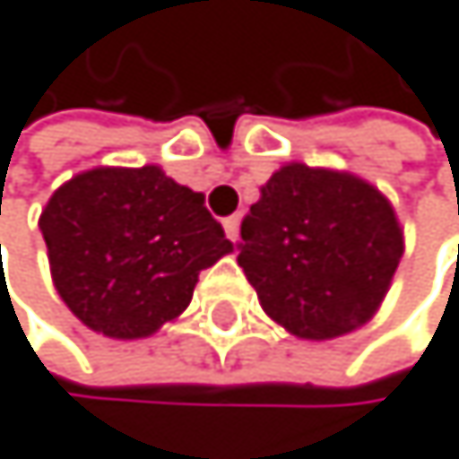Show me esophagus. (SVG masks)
<instances>
[{
  "label": "esophagus",
  "instance_id": "obj_1",
  "mask_svg": "<svg viewBox=\"0 0 459 459\" xmlns=\"http://www.w3.org/2000/svg\"><path fill=\"white\" fill-rule=\"evenodd\" d=\"M238 224H241V218H238V215L224 218V232H227V238H230V241H238Z\"/></svg>",
  "mask_w": 459,
  "mask_h": 459
}]
</instances>
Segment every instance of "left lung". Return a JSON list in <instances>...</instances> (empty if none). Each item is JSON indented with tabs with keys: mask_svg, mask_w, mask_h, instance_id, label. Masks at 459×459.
<instances>
[{
	"mask_svg": "<svg viewBox=\"0 0 459 459\" xmlns=\"http://www.w3.org/2000/svg\"><path fill=\"white\" fill-rule=\"evenodd\" d=\"M400 255L392 204L349 173L281 167L241 221L238 266L264 312L309 341L369 321Z\"/></svg>",
	"mask_w": 459,
	"mask_h": 459,
	"instance_id": "obj_1",
	"label": "left lung"
}]
</instances>
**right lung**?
Wrapping results in <instances>:
<instances>
[{
  "mask_svg": "<svg viewBox=\"0 0 459 459\" xmlns=\"http://www.w3.org/2000/svg\"><path fill=\"white\" fill-rule=\"evenodd\" d=\"M53 283L108 338H147L193 300L201 269L232 244L204 195L159 167H99L53 193L39 218Z\"/></svg>",
  "mask_w": 459,
  "mask_h": 459,
  "instance_id": "obj_1",
  "label": "right lung"
}]
</instances>
